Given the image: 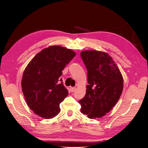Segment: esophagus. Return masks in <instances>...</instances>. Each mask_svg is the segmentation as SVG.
Returning a JSON list of instances; mask_svg holds the SVG:
<instances>
[{"mask_svg":"<svg viewBox=\"0 0 148 148\" xmlns=\"http://www.w3.org/2000/svg\"><path fill=\"white\" fill-rule=\"evenodd\" d=\"M70 91H71V92H74V91H75V89H76V88H75V87H70Z\"/></svg>","mask_w":148,"mask_h":148,"instance_id":"34e87169","label":"esophagus"}]
</instances>
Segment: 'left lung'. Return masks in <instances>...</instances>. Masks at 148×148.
<instances>
[{"mask_svg": "<svg viewBox=\"0 0 148 148\" xmlns=\"http://www.w3.org/2000/svg\"><path fill=\"white\" fill-rule=\"evenodd\" d=\"M80 56L88 71V83L86 95L79 101L81 112L89 119L102 117L112 109L122 95V75L108 53L86 51Z\"/></svg>", "mask_w": 148, "mask_h": 148, "instance_id": "obj_1", "label": "left lung"}]
</instances>
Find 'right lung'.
Returning <instances> with one entry per match:
<instances>
[{
    "label": "right lung",
    "instance_id": "right-lung-1",
    "mask_svg": "<svg viewBox=\"0 0 148 148\" xmlns=\"http://www.w3.org/2000/svg\"><path fill=\"white\" fill-rule=\"evenodd\" d=\"M75 55L64 47L50 46L38 53L26 67L22 91L28 106L36 114L49 119L60 112L59 105L68 95L60 77Z\"/></svg>",
    "mask_w": 148,
    "mask_h": 148
}]
</instances>
